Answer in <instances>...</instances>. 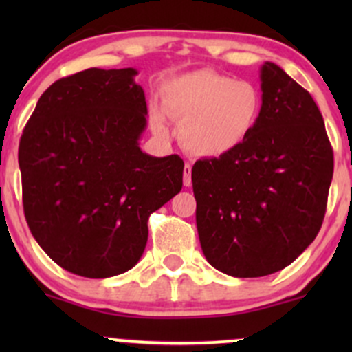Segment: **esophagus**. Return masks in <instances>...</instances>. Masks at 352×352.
Instances as JSON below:
<instances>
[{
  "instance_id": "1",
  "label": "esophagus",
  "mask_w": 352,
  "mask_h": 352,
  "mask_svg": "<svg viewBox=\"0 0 352 352\" xmlns=\"http://www.w3.org/2000/svg\"><path fill=\"white\" fill-rule=\"evenodd\" d=\"M184 185L185 187L192 185V165L190 164H185L184 167Z\"/></svg>"
}]
</instances>
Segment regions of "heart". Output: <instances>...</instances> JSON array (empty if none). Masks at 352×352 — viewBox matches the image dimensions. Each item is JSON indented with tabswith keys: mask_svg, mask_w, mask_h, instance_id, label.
<instances>
[{
	"mask_svg": "<svg viewBox=\"0 0 352 352\" xmlns=\"http://www.w3.org/2000/svg\"><path fill=\"white\" fill-rule=\"evenodd\" d=\"M164 109L182 124L180 140L193 155L220 157L236 151L253 134L261 117L263 99L246 80L213 71L180 76L165 87ZM159 134L167 131L159 111L152 114Z\"/></svg>",
	"mask_w": 352,
	"mask_h": 352,
	"instance_id": "obj_1",
	"label": "heart"
}]
</instances>
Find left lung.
I'll use <instances>...</instances> for the list:
<instances>
[{"label": "left lung", "mask_w": 352, "mask_h": 352, "mask_svg": "<svg viewBox=\"0 0 352 352\" xmlns=\"http://www.w3.org/2000/svg\"><path fill=\"white\" fill-rule=\"evenodd\" d=\"M260 78L263 109L253 134L192 168L201 250L213 268L235 278L280 272L313 243L334 170L309 92L273 63Z\"/></svg>", "instance_id": "left-lung-1"}]
</instances>
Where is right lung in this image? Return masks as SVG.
Masks as SVG:
<instances>
[{
  "label": "right lung",
  "mask_w": 352,
  "mask_h": 352,
  "mask_svg": "<svg viewBox=\"0 0 352 352\" xmlns=\"http://www.w3.org/2000/svg\"><path fill=\"white\" fill-rule=\"evenodd\" d=\"M135 74L91 67L56 80L19 140L28 227L54 263L84 278L135 266L148 217L184 185L179 155L140 151L147 102Z\"/></svg>",
  "instance_id": "obj_1"
}]
</instances>
